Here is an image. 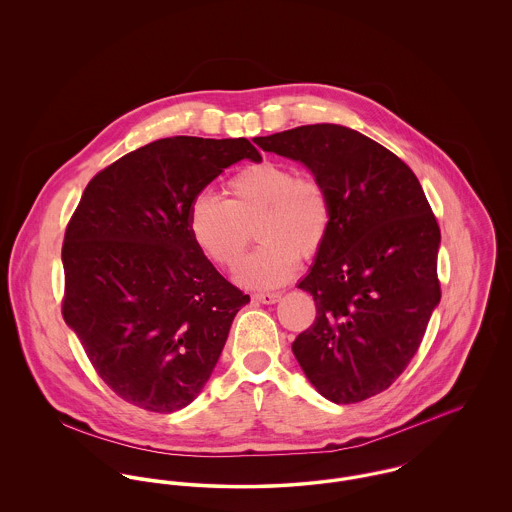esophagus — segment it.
Wrapping results in <instances>:
<instances>
[{"label": "esophagus", "mask_w": 512, "mask_h": 512, "mask_svg": "<svg viewBox=\"0 0 512 512\" xmlns=\"http://www.w3.org/2000/svg\"><path fill=\"white\" fill-rule=\"evenodd\" d=\"M281 296H283V292H255L253 300L263 302V304H275V302H279Z\"/></svg>", "instance_id": "obj_1"}]
</instances>
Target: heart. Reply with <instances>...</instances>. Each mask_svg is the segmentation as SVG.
<instances>
[{"label": "heart", "instance_id": "heart-1", "mask_svg": "<svg viewBox=\"0 0 512 512\" xmlns=\"http://www.w3.org/2000/svg\"><path fill=\"white\" fill-rule=\"evenodd\" d=\"M334 226V200L312 174L279 163H257L233 174L228 200L198 194L188 208V229L200 251L220 267L239 263L257 228V247L239 267L237 281L271 288L286 281L300 257L316 255Z\"/></svg>", "mask_w": 512, "mask_h": 512}]
</instances>
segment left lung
<instances>
[{
	"mask_svg": "<svg viewBox=\"0 0 512 512\" xmlns=\"http://www.w3.org/2000/svg\"><path fill=\"white\" fill-rule=\"evenodd\" d=\"M255 143L304 163L334 200L332 231L298 283L314 296L316 320L292 343L296 361L336 404L387 391L442 296L440 226L416 174L377 141L334 123Z\"/></svg>",
	"mask_w": 512,
	"mask_h": 512,
	"instance_id": "1",
	"label": "left lung"
}]
</instances>
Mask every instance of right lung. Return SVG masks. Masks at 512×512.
<instances>
[{"label": "right lung", "mask_w": 512, "mask_h": 512, "mask_svg": "<svg viewBox=\"0 0 512 512\" xmlns=\"http://www.w3.org/2000/svg\"><path fill=\"white\" fill-rule=\"evenodd\" d=\"M241 159L261 161L243 137L153 141L98 172L66 226L64 322L129 404L161 414L190 404L249 302L188 229L192 200Z\"/></svg>", "instance_id": "add662e5"}]
</instances>
